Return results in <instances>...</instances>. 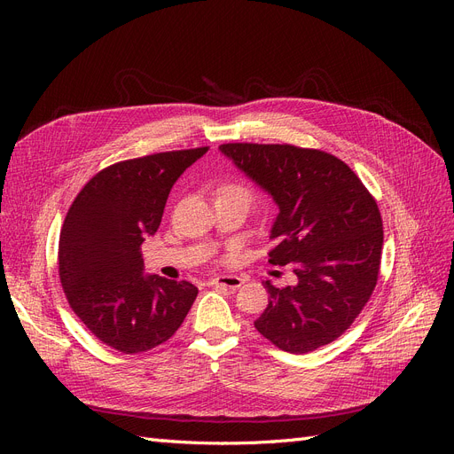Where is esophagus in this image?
I'll use <instances>...</instances> for the list:
<instances>
[{
    "label": "esophagus",
    "mask_w": 454,
    "mask_h": 454,
    "mask_svg": "<svg viewBox=\"0 0 454 454\" xmlns=\"http://www.w3.org/2000/svg\"><path fill=\"white\" fill-rule=\"evenodd\" d=\"M212 284L227 287V290L235 292L237 287H240V286L244 284V280H242L240 277H235V274H222V277H215V278L212 280Z\"/></svg>",
    "instance_id": "obj_1"
}]
</instances>
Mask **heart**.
Wrapping results in <instances>:
<instances>
[{
    "label": "heart",
    "instance_id": "b5f03b06",
    "mask_svg": "<svg viewBox=\"0 0 454 454\" xmlns=\"http://www.w3.org/2000/svg\"><path fill=\"white\" fill-rule=\"evenodd\" d=\"M217 193H225V195H237V197L244 199V200L248 202V204H250V200H252V193H250V189H248V187H244V185H240V184H227V185H222V187H219Z\"/></svg>",
    "mask_w": 454,
    "mask_h": 454
}]
</instances>
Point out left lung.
<instances>
[{
    "label": "left lung",
    "instance_id": "left-lung-1",
    "mask_svg": "<svg viewBox=\"0 0 454 454\" xmlns=\"http://www.w3.org/2000/svg\"><path fill=\"white\" fill-rule=\"evenodd\" d=\"M219 151L278 206L269 263H294L295 286L274 287L254 322L272 345L305 354L340 337L373 294L382 252L375 199L348 164L290 144H223Z\"/></svg>",
    "mask_w": 454,
    "mask_h": 454
}]
</instances>
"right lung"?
Here are the masks:
<instances>
[{
	"mask_svg": "<svg viewBox=\"0 0 454 454\" xmlns=\"http://www.w3.org/2000/svg\"><path fill=\"white\" fill-rule=\"evenodd\" d=\"M208 147L115 162L81 189L59 242V272L72 310L122 354L168 340L197 299L185 280L144 274L142 242L155 235L170 189Z\"/></svg>",
	"mask_w": 454,
	"mask_h": 454,
	"instance_id": "right-lung-1",
	"label": "right lung"
}]
</instances>
